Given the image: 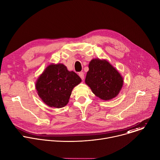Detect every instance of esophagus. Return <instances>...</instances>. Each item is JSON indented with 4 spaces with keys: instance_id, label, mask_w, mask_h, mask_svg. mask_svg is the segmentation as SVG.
<instances>
[{
    "instance_id": "1",
    "label": "esophagus",
    "mask_w": 160,
    "mask_h": 160,
    "mask_svg": "<svg viewBox=\"0 0 160 160\" xmlns=\"http://www.w3.org/2000/svg\"><path fill=\"white\" fill-rule=\"evenodd\" d=\"M78 75L80 76V77L81 78L82 80H83V79H84V73H83V72H80V73H78Z\"/></svg>"
}]
</instances>
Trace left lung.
<instances>
[{
    "mask_svg": "<svg viewBox=\"0 0 160 160\" xmlns=\"http://www.w3.org/2000/svg\"><path fill=\"white\" fill-rule=\"evenodd\" d=\"M85 83L100 99L109 100L116 97L123 86L120 74L106 60L92 59L88 65Z\"/></svg>",
    "mask_w": 160,
    "mask_h": 160,
    "instance_id": "8db88e82",
    "label": "left lung"
}]
</instances>
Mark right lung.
<instances>
[{"label":"right lung","instance_id":"right-lung-1","mask_svg":"<svg viewBox=\"0 0 160 160\" xmlns=\"http://www.w3.org/2000/svg\"><path fill=\"white\" fill-rule=\"evenodd\" d=\"M81 81L76 73L68 71L64 64H50L38 78L36 89L48 106L60 108L68 104L73 88Z\"/></svg>","mask_w":160,"mask_h":160}]
</instances>
